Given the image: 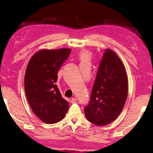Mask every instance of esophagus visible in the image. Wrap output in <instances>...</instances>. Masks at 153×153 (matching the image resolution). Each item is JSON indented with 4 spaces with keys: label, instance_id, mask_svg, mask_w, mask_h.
<instances>
[{
    "label": "esophagus",
    "instance_id": "1",
    "mask_svg": "<svg viewBox=\"0 0 153 153\" xmlns=\"http://www.w3.org/2000/svg\"><path fill=\"white\" fill-rule=\"evenodd\" d=\"M71 103H76V98H72V99H71Z\"/></svg>",
    "mask_w": 153,
    "mask_h": 153
}]
</instances>
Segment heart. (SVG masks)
I'll list each match as a JSON object with an SVG mask.
<instances>
[{"label":"heart","mask_w":153,"mask_h":153,"mask_svg":"<svg viewBox=\"0 0 153 153\" xmlns=\"http://www.w3.org/2000/svg\"><path fill=\"white\" fill-rule=\"evenodd\" d=\"M92 57V54L89 51L83 50L81 51L80 54H79V58L82 62H88Z\"/></svg>","instance_id":"heart-1"}]
</instances>
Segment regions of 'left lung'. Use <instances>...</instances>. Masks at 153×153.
I'll return each mask as SVG.
<instances>
[{"label": "left lung", "instance_id": "left-lung-1", "mask_svg": "<svg viewBox=\"0 0 153 153\" xmlns=\"http://www.w3.org/2000/svg\"><path fill=\"white\" fill-rule=\"evenodd\" d=\"M128 76L122 61L114 51L106 49L99 64L86 118L95 125L109 124L122 111L127 99Z\"/></svg>", "mask_w": 153, "mask_h": 153}]
</instances>
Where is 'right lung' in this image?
I'll list each match as a JSON object with an SVG mask.
<instances>
[{
    "mask_svg": "<svg viewBox=\"0 0 153 153\" xmlns=\"http://www.w3.org/2000/svg\"><path fill=\"white\" fill-rule=\"evenodd\" d=\"M70 52L69 48L41 50L26 68L24 85L28 103L35 115L48 124L61 121L69 108L56 82L57 72Z\"/></svg>",
    "mask_w": 153,
    "mask_h": 153,
    "instance_id": "obj_1",
    "label": "right lung"
}]
</instances>
